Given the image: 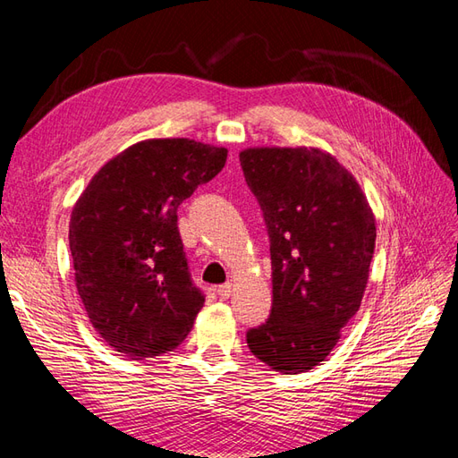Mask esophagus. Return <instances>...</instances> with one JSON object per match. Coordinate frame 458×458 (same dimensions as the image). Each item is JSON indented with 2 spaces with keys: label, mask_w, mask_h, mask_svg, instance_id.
Returning a JSON list of instances; mask_svg holds the SVG:
<instances>
[{
  "label": "esophagus",
  "mask_w": 458,
  "mask_h": 458,
  "mask_svg": "<svg viewBox=\"0 0 458 458\" xmlns=\"http://www.w3.org/2000/svg\"><path fill=\"white\" fill-rule=\"evenodd\" d=\"M216 293L220 299H228L232 295V284H224L216 289Z\"/></svg>",
  "instance_id": "34e87169"
}]
</instances>
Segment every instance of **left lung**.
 <instances>
[{
    "label": "left lung",
    "mask_w": 458,
    "mask_h": 458,
    "mask_svg": "<svg viewBox=\"0 0 458 458\" xmlns=\"http://www.w3.org/2000/svg\"><path fill=\"white\" fill-rule=\"evenodd\" d=\"M269 236L274 303L246 333L250 352L281 374L330 354L368 284L376 220L356 179L328 153L258 148L240 153Z\"/></svg>",
    "instance_id": "obj_1"
}]
</instances>
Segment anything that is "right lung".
<instances>
[{
  "label": "right lung",
  "instance_id": "obj_1",
  "mask_svg": "<svg viewBox=\"0 0 458 458\" xmlns=\"http://www.w3.org/2000/svg\"><path fill=\"white\" fill-rule=\"evenodd\" d=\"M228 151L192 140L135 143L94 174L74 204L76 289L92 327L131 360L177 348L204 305L177 226V208L212 181Z\"/></svg>",
  "mask_w": 458,
  "mask_h": 458
}]
</instances>
